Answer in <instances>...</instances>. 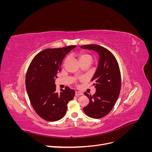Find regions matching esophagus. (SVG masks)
Returning <instances> with one entry per match:
<instances>
[{
  "instance_id": "esophagus-1",
  "label": "esophagus",
  "mask_w": 152,
  "mask_h": 152,
  "mask_svg": "<svg viewBox=\"0 0 152 152\" xmlns=\"http://www.w3.org/2000/svg\"><path fill=\"white\" fill-rule=\"evenodd\" d=\"M75 96H79L80 95H82L83 94H82V93H80V92H79V91H75Z\"/></svg>"
}]
</instances>
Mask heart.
<instances>
[{
    "label": "heart",
    "instance_id": "obj_1",
    "mask_svg": "<svg viewBox=\"0 0 152 152\" xmlns=\"http://www.w3.org/2000/svg\"><path fill=\"white\" fill-rule=\"evenodd\" d=\"M78 57H79V61L80 63H82L84 61H92L93 60V58L91 56V55L88 53H86L85 52H80L79 54H77ZM68 60V58H66L65 59V60L63 61V65H65V63H66Z\"/></svg>",
    "mask_w": 152,
    "mask_h": 152
}]
</instances>
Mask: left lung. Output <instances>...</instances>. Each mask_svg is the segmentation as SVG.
Listing matches in <instances>:
<instances>
[{"instance_id": "left-lung-1", "label": "left lung", "mask_w": 152, "mask_h": 152, "mask_svg": "<svg viewBox=\"0 0 152 152\" xmlns=\"http://www.w3.org/2000/svg\"><path fill=\"white\" fill-rule=\"evenodd\" d=\"M83 49L94 50L99 55V64L92 79L96 91L93 96L87 93L89 103L84 108L87 116L100 118L108 115L113 108L121 89V76L118 62L114 55L101 45H81Z\"/></svg>"}]
</instances>
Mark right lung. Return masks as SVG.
I'll use <instances>...</instances> for the list:
<instances>
[{
	"label": "right lung",
	"mask_w": 152,
	"mask_h": 152,
	"mask_svg": "<svg viewBox=\"0 0 152 152\" xmlns=\"http://www.w3.org/2000/svg\"><path fill=\"white\" fill-rule=\"evenodd\" d=\"M75 45L44 49L32 59L26 72L25 84L29 99L35 112L44 120L54 122L61 119L67 104L73 99L75 91L66 87L60 94L56 92L54 79L60 72L66 54Z\"/></svg>",
	"instance_id": "right-lung-1"
}]
</instances>
